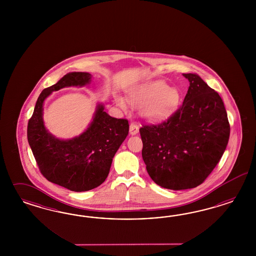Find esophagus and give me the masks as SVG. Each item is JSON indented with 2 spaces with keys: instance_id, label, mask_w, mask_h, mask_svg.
Masks as SVG:
<instances>
[{
  "instance_id": "obj_1",
  "label": "esophagus",
  "mask_w": 256,
  "mask_h": 256,
  "mask_svg": "<svg viewBox=\"0 0 256 256\" xmlns=\"http://www.w3.org/2000/svg\"><path fill=\"white\" fill-rule=\"evenodd\" d=\"M139 133V126L135 123H132L130 126V135H136Z\"/></svg>"
}]
</instances>
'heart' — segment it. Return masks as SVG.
<instances>
[{
  "mask_svg": "<svg viewBox=\"0 0 256 256\" xmlns=\"http://www.w3.org/2000/svg\"><path fill=\"white\" fill-rule=\"evenodd\" d=\"M117 105L123 110L128 102L142 108L140 114L151 122H162L170 118L178 108L182 101V93L178 88H170L162 80L148 82L132 88L128 96V102L123 96H117Z\"/></svg>",
  "mask_w": 256,
  "mask_h": 256,
  "instance_id": "b5f03b06",
  "label": "heart"
}]
</instances>
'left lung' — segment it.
<instances>
[{
  "mask_svg": "<svg viewBox=\"0 0 256 256\" xmlns=\"http://www.w3.org/2000/svg\"><path fill=\"white\" fill-rule=\"evenodd\" d=\"M190 86L183 104L167 121L142 124V156L158 186L192 188L214 170L224 153L230 124L224 101L197 74H183Z\"/></svg>",
  "mask_w": 256,
  "mask_h": 256,
  "instance_id": "obj_1",
  "label": "left lung"
}]
</instances>
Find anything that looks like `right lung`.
<instances>
[{
	"label": "right lung",
	"instance_id": "add662e5",
	"mask_svg": "<svg viewBox=\"0 0 256 256\" xmlns=\"http://www.w3.org/2000/svg\"><path fill=\"white\" fill-rule=\"evenodd\" d=\"M92 75L71 72L39 94L27 128L32 152L43 176L72 192H87L108 176L112 158L128 134V121L110 116L102 104L96 106L93 121L86 132L73 139L60 140L48 132L43 122V104L54 91L68 86H84Z\"/></svg>",
	"mask_w": 256,
	"mask_h": 256
}]
</instances>
